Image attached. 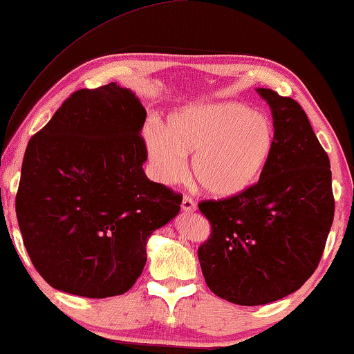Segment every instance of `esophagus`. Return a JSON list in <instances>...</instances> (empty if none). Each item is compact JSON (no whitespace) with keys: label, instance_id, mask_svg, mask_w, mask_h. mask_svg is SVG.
I'll return each instance as SVG.
<instances>
[{"label":"esophagus","instance_id":"34e87169","mask_svg":"<svg viewBox=\"0 0 354 354\" xmlns=\"http://www.w3.org/2000/svg\"><path fill=\"white\" fill-rule=\"evenodd\" d=\"M182 211L183 212H195L196 211L195 201H193L190 196H183V200H182Z\"/></svg>","mask_w":354,"mask_h":354}]
</instances>
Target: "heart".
Listing matches in <instances>:
<instances>
[{
    "mask_svg": "<svg viewBox=\"0 0 354 354\" xmlns=\"http://www.w3.org/2000/svg\"><path fill=\"white\" fill-rule=\"evenodd\" d=\"M143 143L158 182H180L187 176V156L193 154V177L203 190L232 198L248 190L268 166L274 129L268 115L221 101L183 108L169 119L167 130L148 124Z\"/></svg>",
    "mask_w": 354,
    "mask_h": 354,
    "instance_id": "heart-1",
    "label": "heart"
}]
</instances>
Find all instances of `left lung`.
<instances>
[{"label":"left lung","instance_id":"1","mask_svg":"<svg viewBox=\"0 0 354 354\" xmlns=\"http://www.w3.org/2000/svg\"><path fill=\"white\" fill-rule=\"evenodd\" d=\"M274 119V148L258 183L198 207L211 236L198 248L207 287L219 298L268 304L297 292L316 270L335 201L327 153L292 98L256 90Z\"/></svg>","mask_w":354,"mask_h":354}]
</instances>
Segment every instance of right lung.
<instances>
[{"instance_id":"add662e5","label":"right lung","mask_w":354,"mask_h":354,"mask_svg":"<svg viewBox=\"0 0 354 354\" xmlns=\"http://www.w3.org/2000/svg\"><path fill=\"white\" fill-rule=\"evenodd\" d=\"M147 111L115 82L72 93L24 154L16 214L38 274L61 292L108 298L132 288L147 241L182 195L145 176Z\"/></svg>"}]
</instances>
